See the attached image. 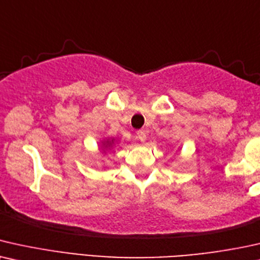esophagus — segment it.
I'll list each match as a JSON object with an SVG mask.
<instances>
[{
    "label": "esophagus",
    "mask_w": 260,
    "mask_h": 260,
    "mask_svg": "<svg viewBox=\"0 0 260 260\" xmlns=\"http://www.w3.org/2000/svg\"><path fill=\"white\" fill-rule=\"evenodd\" d=\"M137 136L140 141H146V132L145 131H138Z\"/></svg>",
    "instance_id": "esophagus-1"
}]
</instances>
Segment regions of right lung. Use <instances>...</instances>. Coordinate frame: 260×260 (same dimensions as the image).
Listing matches in <instances>:
<instances>
[{"instance_id":"1","label":"right lung","mask_w":260,"mask_h":260,"mask_svg":"<svg viewBox=\"0 0 260 260\" xmlns=\"http://www.w3.org/2000/svg\"><path fill=\"white\" fill-rule=\"evenodd\" d=\"M101 150H102V153H106L107 151L112 150V148L115 146V145L117 144V140L115 139V138H105L101 143Z\"/></svg>"}]
</instances>
